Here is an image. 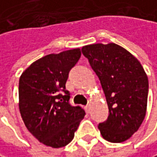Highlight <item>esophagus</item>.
I'll list each match as a JSON object with an SVG mask.
<instances>
[{"label": "esophagus", "instance_id": "1", "mask_svg": "<svg viewBox=\"0 0 157 157\" xmlns=\"http://www.w3.org/2000/svg\"><path fill=\"white\" fill-rule=\"evenodd\" d=\"M86 109H87V111H88V112H90V109H91V106H90V105H87V106H86Z\"/></svg>", "mask_w": 157, "mask_h": 157}]
</instances>
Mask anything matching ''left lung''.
<instances>
[{"instance_id": "left-lung-1", "label": "left lung", "mask_w": 157, "mask_h": 157, "mask_svg": "<svg viewBox=\"0 0 157 157\" xmlns=\"http://www.w3.org/2000/svg\"><path fill=\"white\" fill-rule=\"evenodd\" d=\"M82 53L100 79L107 101L109 117L98 126L101 134L109 142H124L145 119L147 75L135 56L117 44L87 45Z\"/></svg>"}]
</instances>
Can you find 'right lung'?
Wrapping results in <instances>:
<instances>
[{"mask_svg": "<svg viewBox=\"0 0 157 157\" xmlns=\"http://www.w3.org/2000/svg\"><path fill=\"white\" fill-rule=\"evenodd\" d=\"M81 57L80 48L50 54L30 64L20 77L19 109L28 130L53 148L68 145L85 112L69 103L65 90L69 71Z\"/></svg>", "mask_w": 157, "mask_h": 157, "instance_id": "add662e5", "label": "right lung"}]
</instances>
